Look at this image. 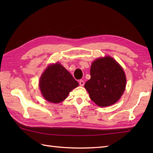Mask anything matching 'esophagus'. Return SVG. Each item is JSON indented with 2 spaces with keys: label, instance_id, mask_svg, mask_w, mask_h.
<instances>
[{
  "label": "esophagus",
  "instance_id": "34e87169",
  "mask_svg": "<svg viewBox=\"0 0 153 153\" xmlns=\"http://www.w3.org/2000/svg\"><path fill=\"white\" fill-rule=\"evenodd\" d=\"M79 85H80V86H83L84 85V82L83 80L79 81Z\"/></svg>",
  "mask_w": 153,
  "mask_h": 153
}]
</instances>
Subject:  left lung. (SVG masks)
<instances>
[{"label":"left lung","instance_id":"8db88e82","mask_svg":"<svg viewBox=\"0 0 153 153\" xmlns=\"http://www.w3.org/2000/svg\"><path fill=\"white\" fill-rule=\"evenodd\" d=\"M90 74L85 88L96 105L105 107L118 101L125 91L126 77L123 68L113 58H97L91 64Z\"/></svg>","mask_w":153,"mask_h":153}]
</instances>
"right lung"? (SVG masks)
Segmentation results:
<instances>
[{
  "mask_svg": "<svg viewBox=\"0 0 153 153\" xmlns=\"http://www.w3.org/2000/svg\"><path fill=\"white\" fill-rule=\"evenodd\" d=\"M78 82L60 63L51 64L41 75L39 86L44 98L48 102L60 103L67 98Z\"/></svg>",
  "mask_w": 153,
  "mask_h": 153,
  "instance_id": "1",
  "label": "right lung"
}]
</instances>
